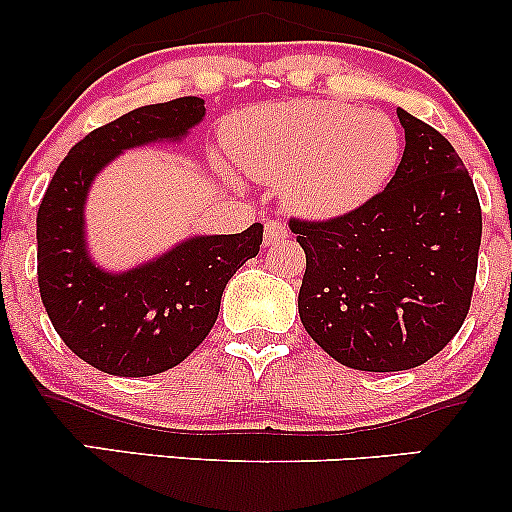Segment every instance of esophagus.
<instances>
[{"label":"esophagus","instance_id":"1","mask_svg":"<svg viewBox=\"0 0 512 512\" xmlns=\"http://www.w3.org/2000/svg\"><path fill=\"white\" fill-rule=\"evenodd\" d=\"M284 238H289V228H286L284 223L274 219L264 223V245H274L276 240H284Z\"/></svg>","mask_w":512,"mask_h":512}]
</instances>
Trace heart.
Here are the masks:
<instances>
[{
    "label": "heart",
    "instance_id": "b5f03b06",
    "mask_svg": "<svg viewBox=\"0 0 512 512\" xmlns=\"http://www.w3.org/2000/svg\"><path fill=\"white\" fill-rule=\"evenodd\" d=\"M223 144L245 175L279 187L284 207L310 221L366 207L402 161L390 117L334 101L243 110L223 127Z\"/></svg>",
    "mask_w": 512,
    "mask_h": 512
}]
</instances>
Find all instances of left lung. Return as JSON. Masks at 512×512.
I'll use <instances>...</instances> for the list:
<instances>
[{"label":"left lung","mask_w":512,"mask_h":512,"mask_svg":"<svg viewBox=\"0 0 512 512\" xmlns=\"http://www.w3.org/2000/svg\"><path fill=\"white\" fill-rule=\"evenodd\" d=\"M404 154L378 197L334 221L291 219L305 252L298 313L334 361L370 373L426 363L472 303L481 207L438 129L397 108Z\"/></svg>","instance_id":"obj_1"}]
</instances>
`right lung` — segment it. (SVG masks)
<instances>
[{"label": "right lung", "mask_w": 512, "mask_h": 512, "mask_svg": "<svg viewBox=\"0 0 512 512\" xmlns=\"http://www.w3.org/2000/svg\"><path fill=\"white\" fill-rule=\"evenodd\" d=\"M197 96L144 105L93 129L52 175L38 209V286L52 327L88 366L146 378L185 361L207 339L228 279L260 252L262 223L231 236H192L127 272L93 262L86 197L122 151L180 142L204 120Z\"/></svg>", "instance_id": "right-lung-1"}]
</instances>
